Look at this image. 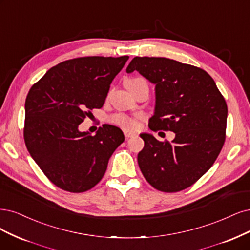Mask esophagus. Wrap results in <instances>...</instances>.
<instances>
[{
	"instance_id": "esophagus-1",
	"label": "esophagus",
	"mask_w": 250,
	"mask_h": 250,
	"mask_svg": "<svg viewBox=\"0 0 250 250\" xmlns=\"http://www.w3.org/2000/svg\"><path fill=\"white\" fill-rule=\"evenodd\" d=\"M124 134H125V138H131V137H133V136L136 135L135 133L128 132V131H124Z\"/></svg>"
}]
</instances>
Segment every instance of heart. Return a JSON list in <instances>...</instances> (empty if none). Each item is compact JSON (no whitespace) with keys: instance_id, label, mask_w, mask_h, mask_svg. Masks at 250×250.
<instances>
[{"instance_id":"obj_1","label":"heart","mask_w":250,"mask_h":250,"mask_svg":"<svg viewBox=\"0 0 250 250\" xmlns=\"http://www.w3.org/2000/svg\"><path fill=\"white\" fill-rule=\"evenodd\" d=\"M128 80H133V79H128ZM110 120H111V123L122 126L123 128H125V131H134L138 127V122L136 118L128 117L124 114H116V115L111 117Z\"/></svg>"}]
</instances>
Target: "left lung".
<instances>
[{"label":"left lung","instance_id":"1","mask_svg":"<svg viewBox=\"0 0 250 250\" xmlns=\"http://www.w3.org/2000/svg\"><path fill=\"white\" fill-rule=\"evenodd\" d=\"M139 72L155 85L152 131H172V142L143 133L138 164L145 179L161 191L188 188L214 164L226 140L227 103L209 74L166 58L136 57L126 73Z\"/></svg>","mask_w":250,"mask_h":250}]
</instances>
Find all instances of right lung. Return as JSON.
Returning a JSON list of instances; mask_svg holds the SVG:
<instances>
[{"instance_id": "obj_1", "label": "right lung", "mask_w": 250, "mask_h": 250, "mask_svg": "<svg viewBox=\"0 0 250 250\" xmlns=\"http://www.w3.org/2000/svg\"><path fill=\"white\" fill-rule=\"evenodd\" d=\"M128 60L85 57L60 62L25 99L26 148L54 186L83 192L103 178L108 161L125 141L119 127L104 125L95 136L80 132L90 110L102 108L110 84Z\"/></svg>"}]
</instances>
